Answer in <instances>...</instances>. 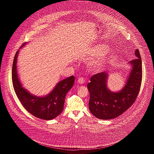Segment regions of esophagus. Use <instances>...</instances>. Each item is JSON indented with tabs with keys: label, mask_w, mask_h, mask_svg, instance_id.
Returning a JSON list of instances; mask_svg holds the SVG:
<instances>
[{
	"label": "esophagus",
	"mask_w": 154,
	"mask_h": 154,
	"mask_svg": "<svg viewBox=\"0 0 154 154\" xmlns=\"http://www.w3.org/2000/svg\"><path fill=\"white\" fill-rule=\"evenodd\" d=\"M78 82L80 84H83L85 82V79L83 78V77H80L78 79Z\"/></svg>",
	"instance_id": "esophagus-1"
}]
</instances>
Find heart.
Returning a JSON list of instances; mask_svg holds the SVG:
<instances>
[{"label":"heart","instance_id":"heart-1","mask_svg":"<svg viewBox=\"0 0 154 154\" xmlns=\"http://www.w3.org/2000/svg\"><path fill=\"white\" fill-rule=\"evenodd\" d=\"M107 49V47L104 45V44H99V45H97L95 46V47H94L91 52V54L92 55H96L97 54H102ZM101 65V63H96V67H98L99 66Z\"/></svg>","mask_w":154,"mask_h":154}]
</instances>
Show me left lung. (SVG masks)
<instances>
[{
    "mask_svg": "<svg viewBox=\"0 0 154 154\" xmlns=\"http://www.w3.org/2000/svg\"><path fill=\"white\" fill-rule=\"evenodd\" d=\"M135 59L128 62L131 72L123 88L112 92L107 86L109 73L103 72L92 75L87 85L90 94L89 109L96 117L111 119L121 116L136 100L142 80V63L139 51L135 50Z\"/></svg>",
    "mask_w": 154,
    "mask_h": 154,
    "instance_id": "left-lung-1",
    "label": "left lung"
}]
</instances>
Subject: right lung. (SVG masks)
Returning <instances> with one entry per match:
<instances>
[{
    "label": "right lung",
    "mask_w": 154,
    "mask_h": 154,
    "mask_svg": "<svg viewBox=\"0 0 154 154\" xmlns=\"http://www.w3.org/2000/svg\"><path fill=\"white\" fill-rule=\"evenodd\" d=\"M25 44H22L20 49ZM18 53L19 50L15 54L12 69L13 85L18 99L23 107L36 117L45 120H51L57 117L63 110L65 97L74 85V77L72 75L59 81L47 95H33L22 87L19 79L17 70Z\"/></svg>",
    "instance_id": "right-lung-1"
}]
</instances>
